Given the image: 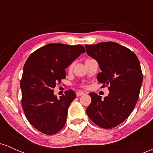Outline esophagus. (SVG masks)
Here are the masks:
<instances>
[{
    "mask_svg": "<svg viewBox=\"0 0 153 153\" xmlns=\"http://www.w3.org/2000/svg\"><path fill=\"white\" fill-rule=\"evenodd\" d=\"M85 94H84L83 92H81V91H78V92H77L76 93V96H82V95H84Z\"/></svg>",
    "mask_w": 153,
    "mask_h": 153,
    "instance_id": "1",
    "label": "esophagus"
}]
</instances>
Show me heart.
Masks as SVG:
<instances>
[{
    "mask_svg": "<svg viewBox=\"0 0 153 153\" xmlns=\"http://www.w3.org/2000/svg\"><path fill=\"white\" fill-rule=\"evenodd\" d=\"M72 66H73V65H71V66H70V68H70V69H71V68H72Z\"/></svg>",
    "mask_w": 153,
    "mask_h": 153,
    "instance_id": "1",
    "label": "heart"
}]
</instances>
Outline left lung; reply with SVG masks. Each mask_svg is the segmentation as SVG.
<instances>
[{
	"label": "left lung",
	"instance_id": "1",
	"mask_svg": "<svg viewBox=\"0 0 153 153\" xmlns=\"http://www.w3.org/2000/svg\"><path fill=\"white\" fill-rule=\"evenodd\" d=\"M85 47L87 54L99 65L98 81L101 88L108 85L109 91L103 99L90 93L91 103L86 113L98 126L111 129L128 118L139 99L143 79L140 61L132 51L113 42Z\"/></svg>",
	"mask_w": 153,
	"mask_h": 153
}]
</instances>
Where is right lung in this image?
I'll use <instances>...</instances> for the list:
<instances>
[{
  "label": "right lung",
  "instance_id": "obj_1",
  "mask_svg": "<svg viewBox=\"0 0 153 153\" xmlns=\"http://www.w3.org/2000/svg\"><path fill=\"white\" fill-rule=\"evenodd\" d=\"M85 52L80 45L48 44L26 59L20 82L22 108L29 123L44 134H56L64 127L76 95L69 90L57 99L53 88L65 78L66 68Z\"/></svg>",
  "mask_w": 153,
  "mask_h": 153
}]
</instances>
